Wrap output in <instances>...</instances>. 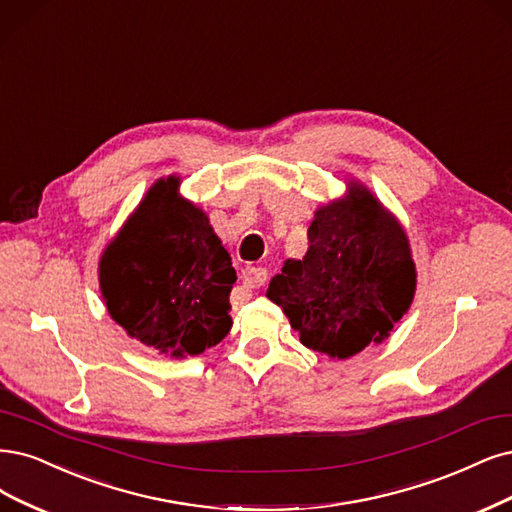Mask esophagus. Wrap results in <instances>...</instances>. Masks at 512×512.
<instances>
[{
	"label": "esophagus",
	"mask_w": 512,
	"mask_h": 512,
	"mask_svg": "<svg viewBox=\"0 0 512 512\" xmlns=\"http://www.w3.org/2000/svg\"><path fill=\"white\" fill-rule=\"evenodd\" d=\"M243 288H260L267 281V271L260 267H248L243 271Z\"/></svg>",
	"instance_id": "esophagus-1"
}]
</instances>
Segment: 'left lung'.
Returning <instances> with one entry per match:
<instances>
[{
  "label": "left lung",
  "instance_id": "obj_1",
  "mask_svg": "<svg viewBox=\"0 0 512 512\" xmlns=\"http://www.w3.org/2000/svg\"><path fill=\"white\" fill-rule=\"evenodd\" d=\"M303 260H286L267 296L284 309L301 343L351 358L381 343L409 311L417 273L398 220L358 182L315 211Z\"/></svg>",
  "mask_w": 512,
  "mask_h": 512
}]
</instances>
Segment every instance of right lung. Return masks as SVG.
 <instances>
[{
	"instance_id": "obj_1",
	"label": "right lung",
	"mask_w": 512,
	"mask_h": 512,
	"mask_svg": "<svg viewBox=\"0 0 512 512\" xmlns=\"http://www.w3.org/2000/svg\"><path fill=\"white\" fill-rule=\"evenodd\" d=\"M158 180L99 260L101 296L129 337L169 358L199 356L233 326L237 273L205 211Z\"/></svg>"
}]
</instances>
